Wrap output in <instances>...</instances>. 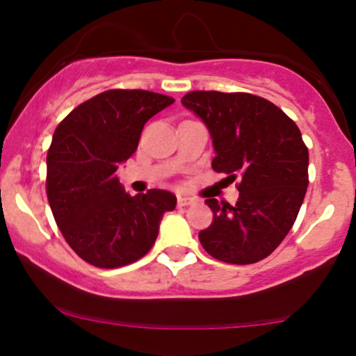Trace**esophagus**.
<instances>
[{"instance_id": "34e87169", "label": "esophagus", "mask_w": 356, "mask_h": 356, "mask_svg": "<svg viewBox=\"0 0 356 356\" xmlns=\"http://www.w3.org/2000/svg\"><path fill=\"white\" fill-rule=\"evenodd\" d=\"M177 204H179V206H181V207L191 206V204H194V199L186 197V195H179V197H177Z\"/></svg>"}]
</instances>
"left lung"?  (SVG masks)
Segmentation results:
<instances>
[{
	"label": "left lung",
	"instance_id": "obj_1",
	"mask_svg": "<svg viewBox=\"0 0 356 356\" xmlns=\"http://www.w3.org/2000/svg\"><path fill=\"white\" fill-rule=\"evenodd\" d=\"M182 105L209 130L212 169L236 181L234 206L207 199L211 226L199 232L216 259L252 264L271 254L295 224L308 187V149L295 122L251 93L189 92Z\"/></svg>",
	"mask_w": 356,
	"mask_h": 356
}]
</instances>
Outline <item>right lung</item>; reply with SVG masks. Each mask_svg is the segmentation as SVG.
Instances as JSON below:
<instances>
[{
	"instance_id": "obj_1",
	"label": "right lung",
	"mask_w": 356,
	"mask_h": 356,
	"mask_svg": "<svg viewBox=\"0 0 356 356\" xmlns=\"http://www.w3.org/2000/svg\"><path fill=\"white\" fill-rule=\"evenodd\" d=\"M174 104L147 90H107L72 110L47 154V195L65 241L97 268L136 263L154 246L172 192L130 195L117 169L137 150L145 122Z\"/></svg>"
}]
</instances>
